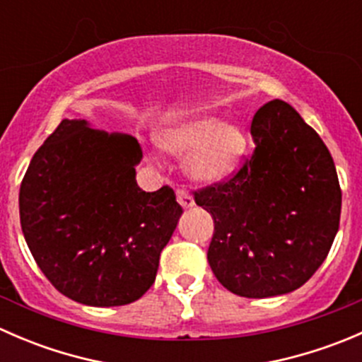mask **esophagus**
Segmentation results:
<instances>
[{
  "mask_svg": "<svg viewBox=\"0 0 362 362\" xmlns=\"http://www.w3.org/2000/svg\"><path fill=\"white\" fill-rule=\"evenodd\" d=\"M177 199L184 208L194 206V198L189 194V191L185 187H177Z\"/></svg>",
  "mask_w": 362,
  "mask_h": 362,
  "instance_id": "esophagus-1",
  "label": "esophagus"
}]
</instances>
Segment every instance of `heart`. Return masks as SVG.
I'll return each mask as SVG.
<instances>
[{
    "mask_svg": "<svg viewBox=\"0 0 362 362\" xmlns=\"http://www.w3.org/2000/svg\"><path fill=\"white\" fill-rule=\"evenodd\" d=\"M159 145L171 154H187L185 168L202 182H217L238 168L247 148L245 133L231 120L198 110L175 120L159 134Z\"/></svg>",
    "mask_w": 362,
    "mask_h": 362,
    "instance_id": "heart-1",
    "label": "heart"
}]
</instances>
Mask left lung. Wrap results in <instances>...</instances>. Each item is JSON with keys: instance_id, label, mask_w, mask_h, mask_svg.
<instances>
[{"instance_id": "obj_1", "label": "left lung", "mask_w": 362, "mask_h": 362, "mask_svg": "<svg viewBox=\"0 0 362 362\" xmlns=\"http://www.w3.org/2000/svg\"><path fill=\"white\" fill-rule=\"evenodd\" d=\"M255 147L224 180L194 191L214 218L208 262L243 298L301 287L329 254L341 189L329 151L289 103L273 100L252 119Z\"/></svg>"}]
</instances>
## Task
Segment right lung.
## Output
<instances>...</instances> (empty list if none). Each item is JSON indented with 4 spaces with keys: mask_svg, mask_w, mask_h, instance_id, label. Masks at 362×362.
<instances>
[{
    "mask_svg": "<svg viewBox=\"0 0 362 362\" xmlns=\"http://www.w3.org/2000/svg\"><path fill=\"white\" fill-rule=\"evenodd\" d=\"M140 159L133 136L68 119L33 156L21 184V226L38 268L73 301L127 305L154 284L182 206L170 185L138 187Z\"/></svg>",
    "mask_w": 362,
    "mask_h": 362,
    "instance_id": "obj_1",
    "label": "right lung"
}]
</instances>
